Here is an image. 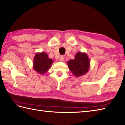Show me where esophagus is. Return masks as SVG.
Segmentation results:
<instances>
[{
	"instance_id": "esophagus-1",
	"label": "esophagus",
	"mask_w": 125,
	"mask_h": 125,
	"mask_svg": "<svg viewBox=\"0 0 125 125\" xmlns=\"http://www.w3.org/2000/svg\"><path fill=\"white\" fill-rule=\"evenodd\" d=\"M64 60V56H61L60 58V61H63Z\"/></svg>"
}]
</instances>
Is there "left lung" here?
Returning a JSON list of instances; mask_svg holds the SVG:
<instances>
[{
    "mask_svg": "<svg viewBox=\"0 0 125 125\" xmlns=\"http://www.w3.org/2000/svg\"><path fill=\"white\" fill-rule=\"evenodd\" d=\"M69 69L76 77H79L87 74L90 68V61L87 54L79 51L75 58L67 62Z\"/></svg>",
    "mask_w": 125,
    "mask_h": 125,
    "instance_id": "1",
    "label": "left lung"
}]
</instances>
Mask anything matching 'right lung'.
<instances>
[{"label":"right lung","mask_w":125,"mask_h":125,"mask_svg":"<svg viewBox=\"0 0 125 125\" xmlns=\"http://www.w3.org/2000/svg\"><path fill=\"white\" fill-rule=\"evenodd\" d=\"M53 63L52 59L49 58L44 52H37L33 58V68L40 74L43 75L50 69Z\"/></svg>","instance_id":"right-lung-1"}]
</instances>
